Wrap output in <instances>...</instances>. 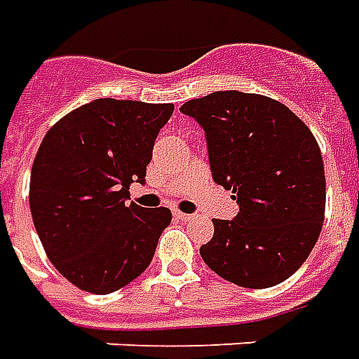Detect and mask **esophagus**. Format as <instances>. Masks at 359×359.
<instances>
[{"label":"esophagus","mask_w":359,"mask_h":359,"mask_svg":"<svg viewBox=\"0 0 359 359\" xmlns=\"http://www.w3.org/2000/svg\"><path fill=\"white\" fill-rule=\"evenodd\" d=\"M174 216L177 218V220H182V222H191L193 218H195L193 215H185V212H180V210H175Z\"/></svg>","instance_id":"esophagus-1"}]
</instances>
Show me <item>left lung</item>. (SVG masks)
I'll return each mask as SVG.
<instances>
[{
    "label": "left lung",
    "instance_id": "left-lung-1",
    "mask_svg": "<svg viewBox=\"0 0 359 359\" xmlns=\"http://www.w3.org/2000/svg\"><path fill=\"white\" fill-rule=\"evenodd\" d=\"M205 131L212 180L240 212L215 218L201 257L243 288L280 284L315 248L325 218V168L313 133L269 96L220 90L180 108Z\"/></svg>",
    "mask_w": 359,
    "mask_h": 359
}]
</instances>
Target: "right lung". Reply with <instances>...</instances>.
Listing matches in <instances>:
<instances>
[{
    "instance_id": "right-lung-1",
    "label": "right lung",
    "mask_w": 359,
    "mask_h": 359,
    "mask_svg": "<svg viewBox=\"0 0 359 359\" xmlns=\"http://www.w3.org/2000/svg\"><path fill=\"white\" fill-rule=\"evenodd\" d=\"M174 104L98 98L46 133L30 172V212L53 266L77 288L110 294L151 265L170 208L127 205L144 184Z\"/></svg>"
}]
</instances>
